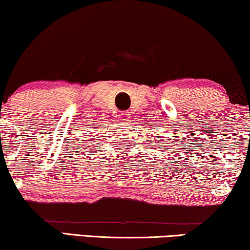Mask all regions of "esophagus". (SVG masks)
<instances>
[{
	"label": "esophagus",
	"mask_w": 250,
	"mask_h": 250,
	"mask_svg": "<svg viewBox=\"0 0 250 250\" xmlns=\"http://www.w3.org/2000/svg\"><path fill=\"white\" fill-rule=\"evenodd\" d=\"M121 123H123V124H127V123L131 121V113L129 112H122L121 113Z\"/></svg>",
	"instance_id": "esophagus-1"
}]
</instances>
